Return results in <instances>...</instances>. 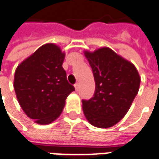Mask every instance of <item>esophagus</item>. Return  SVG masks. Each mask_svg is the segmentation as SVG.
Here are the masks:
<instances>
[{
	"label": "esophagus",
	"instance_id": "obj_1",
	"mask_svg": "<svg viewBox=\"0 0 159 159\" xmlns=\"http://www.w3.org/2000/svg\"><path fill=\"white\" fill-rule=\"evenodd\" d=\"M74 87H75V89H76V90H77L78 89V88H79V83H75V85H74Z\"/></svg>",
	"mask_w": 159,
	"mask_h": 159
}]
</instances>
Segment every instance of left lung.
Instances as JSON below:
<instances>
[{
    "label": "left lung",
    "mask_w": 159,
    "mask_h": 159,
    "mask_svg": "<svg viewBox=\"0 0 159 159\" xmlns=\"http://www.w3.org/2000/svg\"><path fill=\"white\" fill-rule=\"evenodd\" d=\"M95 83L93 97L83 100L84 115L91 125L111 127L121 120L137 95L140 77L134 64L107 47L85 52Z\"/></svg>",
    "instance_id": "obj_1"
}]
</instances>
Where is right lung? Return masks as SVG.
<instances>
[{"label":"right lung","instance_id":"obj_1","mask_svg":"<svg viewBox=\"0 0 159 159\" xmlns=\"http://www.w3.org/2000/svg\"><path fill=\"white\" fill-rule=\"evenodd\" d=\"M64 56L58 46L46 44L15 70L14 88L18 102L38 124L54 121L64 109L67 96L75 90L62 66Z\"/></svg>","mask_w":159,"mask_h":159}]
</instances>
